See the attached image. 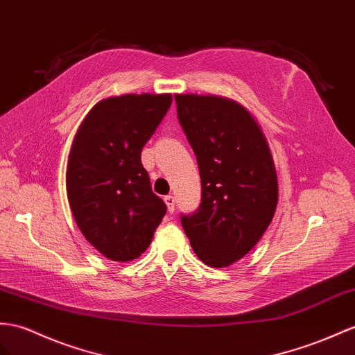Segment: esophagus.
<instances>
[{
  "label": "esophagus",
  "instance_id": "obj_1",
  "mask_svg": "<svg viewBox=\"0 0 355 355\" xmlns=\"http://www.w3.org/2000/svg\"><path fill=\"white\" fill-rule=\"evenodd\" d=\"M165 204L168 207V211L169 213H174V210H175V198L172 196V195L165 196Z\"/></svg>",
  "mask_w": 355,
  "mask_h": 355
}]
</instances>
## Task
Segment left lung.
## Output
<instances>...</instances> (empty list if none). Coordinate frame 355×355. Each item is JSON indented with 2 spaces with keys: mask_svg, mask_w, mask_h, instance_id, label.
Instances as JSON below:
<instances>
[{
  "mask_svg": "<svg viewBox=\"0 0 355 355\" xmlns=\"http://www.w3.org/2000/svg\"><path fill=\"white\" fill-rule=\"evenodd\" d=\"M196 154L201 205L181 216L196 257L225 268L257 246L276 213L279 186L267 138L246 107L216 94H175Z\"/></svg>",
  "mask_w": 355,
  "mask_h": 355,
  "instance_id": "obj_1",
  "label": "left lung"
}]
</instances>
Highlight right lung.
Here are the masks:
<instances>
[{
	"label": "right lung",
	"instance_id": "add662e5",
	"mask_svg": "<svg viewBox=\"0 0 355 355\" xmlns=\"http://www.w3.org/2000/svg\"><path fill=\"white\" fill-rule=\"evenodd\" d=\"M171 103L169 93L106 97L75 135L66 171L70 210L87 241L107 259L139 258L166 214L141 151Z\"/></svg>",
	"mask_w": 355,
	"mask_h": 355
}]
</instances>
